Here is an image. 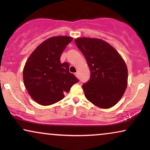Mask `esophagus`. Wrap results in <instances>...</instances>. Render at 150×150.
Instances as JSON below:
<instances>
[{
  "label": "esophagus",
  "instance_id": "1",
  "mask_svg": "<svg viewBox=\"0 0 150 150\" xmlns=\"http://www.w3.org/2000/svg\"><path fill=\"white\" fill-rule=\"evenodd\" d=\"M75 76L77 77V78H79V73H77H77H75Z\"/></svg>",
  "mask_w": 150,
  "mask_h": 150
}]
</instances>
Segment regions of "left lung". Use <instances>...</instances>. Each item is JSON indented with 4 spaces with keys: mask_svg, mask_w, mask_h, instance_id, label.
Segmentation results:
<instances>
[{
    "mask_svg": "<svg viewBox=\"0 0 150 150\" xmlns=\"http://www.w3.org/2000/svg\"><path fill=\"white\" fill-rule=\"evenodd\" d=\"M91 71L89 80L82 85L86 99L102 109H109L122 97L127 86L125 62L117 51L102 39H75Z\"/></svg>",
    "mask_w": 150,
    "mask_h": 150,
    "instance_id": "left-lung-1",
    "label": "left lung"
}]
</instances>
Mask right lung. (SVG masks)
I'll return each instance as SVG.
<instances>
[{"label":"right lung","instance_id":"right-lung-1","mask_svg":"<svg viewBox=\"0 0 150 150\" xmlns=\"http://www.w3.org/2000/svg\"><path fill=\"white\" fill-rule=\"evenodd\" d=\"M73 38L53 37L36 48L25 64L23 77L30 97L41 105L56 103L64 98L79 79L69 72V64L60 62L66 45Z\"/></svg>","mask_w":150,"mask_h":150}]
</instances>
